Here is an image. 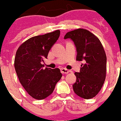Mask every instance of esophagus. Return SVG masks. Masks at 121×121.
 Segmentation results:
<instances>
[{"label": "esophagus", "instance_id": "esophagus-1", "mask_svg": "<svg viewBox=\"0 0 121 121\" xmlns=\"http://www.w3.org/2000/svg\"><path fill=\"white\" fill-rule=\"evenodd\" d=\"M60 71L62 74H68L69 73V71L66 69V68H61L60 69Z\"/></svg>", "mask_w": 121, "mask_h": 121}]
</instances>
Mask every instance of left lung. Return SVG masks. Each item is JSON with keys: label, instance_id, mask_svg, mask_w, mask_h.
Returning a JSON list of instances; mask_svg holds the SVG:
<instances>
[{"label": "left lung", "instance_id": "8db88e82", "mask_svg": "<svg viewBox=\"0 0 121 121\" xmlns=\"http://www.w3.org/2000/svg\"><path fill=\"white\" fill-rule=\"evenodd\" d=\"M74 42L77 52V60L83 61L73 85L74 93L83 99H91L98 94L106 78L107 56L98 38L83 29L68 32L64 39Z\"/></svg>", "mask_w": 121, "mask_h": 121}]
</instances>
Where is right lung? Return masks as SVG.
<instances>
[{
	"mask_svg": "<svg viewBox=\"0 0 121 121\" xmlns=\"http://www.w3.org/2000/svg\"><path fill=\"white\" fill-rule=\"evenodd\" d=\"M60 36V30L30 38L17 50L14 68L19 80L30 96L43 99L53 92L62 77L59 68L43 69L42 62Z\"/></svg>",
	"mask_w": 121,
	"mask_h": 121,
	"instance_id": "right-lung-1",
	"label": "right lung"
}]
</instances>
